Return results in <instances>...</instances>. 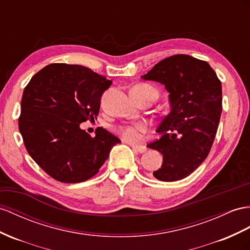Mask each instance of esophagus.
Returning a JSON list of instances; mask_svg holds the SVG:
<instances>
[{
    "label": "esophagus",
    "mask_w": 250,
    "mask_h": 250,
    "mask_svg": "<svg viewBox=\"0 0 250 250\" xmlns=\"http://www.w3.org/2000/svg\"><path fill=\"white\" fill-rule=\"evenodd\" d=\"M132 148H133V150H135L136 152H138V153H145L146 151V148L145 146H136V145H132L131 146Z\"/></svg>",
    "instance_id": "34e87169"
}]
</instances>
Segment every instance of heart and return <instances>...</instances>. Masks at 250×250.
I'll list each match as a JSON object with an SVG mask.
<instances>
[{
    "mask_svg": "<svg viewBox=\"0 0 250 250\" xmlns=\"http://www.w3.org/2000/svg\"><path fill=\"white\" fill-rule=\"evenodd\" d=\"M135 87L142 89V91L148 93L153 98H156L158 92L157 89L148 83H142V84H137ZM146 131V125L144 123H137L129 125H125L119 127V133L121 137H123L125 142L129 143H135L142 138V133H145Z\"/></svg>",
    "mask_w": 250,
    "mask_h": 250,
    "instance_id": "heart-1",
    "label": "heart"
}]
</instances>
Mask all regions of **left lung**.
Listing matches in <instances>:
<instances>
[{
  "instance_id": "obj_1",
  "label": "left lung",
  "mask_w": 250,
  "mask_h": 250,
  "mask_svg": "<svg viewBox=\"0 0 250 250\" xmlns=\"http://www.w3.org/2000/svg\"><path fill=\"white\" fill-rule=\"evenodd\" d=\"M144 80L162 83L169 92L170 113L148 148L163 154V165L153 172L157 180L175 182L193 172L208 156L222 113V84L206 61L174 55L155 64Z\"/></svg>"
}]
</instances>
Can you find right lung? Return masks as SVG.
I'll return each instance as SVG.
<instances>
[{
    "label": "right lung",
    "mask_w": 250,
    "mask_h": 250,
    "mask_svg": "<svg viewBox=\"0 0 250 250\" xmlns=\"http://www.w3.org/2000/svg\"><path fill=\"white\" fill-rule=\"evenodd\" d=\"M111 84L88 67L53 63L24 88L19 130L28 154L54 180H88L121 143L104 127L96 129L95 137L80 129V124L97 117L101 96Z\"/></svg>",
    "instance_id": "add662e5"
}]
</instances>
